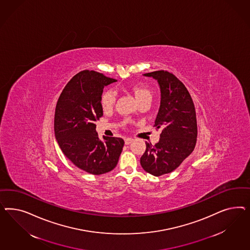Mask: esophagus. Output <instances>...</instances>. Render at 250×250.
Instances as JSON below:
<instances>
[{
  "instance_id": "34e87169",
  "label": "esophagus",
  "mask_w": 250,
  "mask_h": 250,
  "mask_svg": "<svg viewBox=\"0 0 250 250\" xmlns=\"http://www.w3.org/2000/svg\"><path fill=\"white\" fill-rule=\"evenodd\" d=\"M132 141H133V139L130 138V137L125 138V145H129L130 143H132Z\"/></svg>"
}]
</instances>
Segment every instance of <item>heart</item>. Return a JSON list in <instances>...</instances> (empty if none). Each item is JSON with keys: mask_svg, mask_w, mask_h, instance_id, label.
Masks as SVG:
<instances>
[{"mask_svg": "<svg viewBox=\"0 0 250 250\" xmlns=\"http://www.w3.org/2000/svg\"><path fill=\"white\" fill-rule=\"evenodd\" d=\"M132 90L138 103L147 99L151 100V91H149L148 88L143 84H136L133 87ZM115 99H116V92L114 90H107L104 91L102 95V100H101L103 108L104 110L112 108L115 103Z\"/></svg>", "mask_w": 250, "mask_h": 250, "instance_id": "obj_1", "label": "heart"}]
</instances>
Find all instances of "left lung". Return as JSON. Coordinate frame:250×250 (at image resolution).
Masks as SVG:
<instances>
[{
  "label": "left lung",
  "mask_w": 250,
  "mask_h": 250,
  "mask_svg": "<svg viewBox=\"0 0 250 250\" xmlns=\"http://www.w3.org/2000/svg\"><path fill=\"white\" fill-rule=\"evenodd\" d=\"M158 82L160 105L154 126L161 129L159 141L146 148L140 159L145 170L154 176L169 173L182 164L196 144L195 108L189 91L172 73L164 70L143 74Z\"/></svg>",
  "instance_id": "8db88e82"
}]
</instances>
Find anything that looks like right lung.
Masks as SVG:
<instances>
[{
    "mask_svg": "<svg viewBox=\"0 0 250 250\" xmlns=\"http://www.w3.org/2000/svg\"><path fill=\"white\" fill-rule=\"evenodd\" d=\"M117 82L93 70L76 74L58 100L54 131L61 150L75 166L91 174H104L118 163L125 141L99 138L96 120L103 116L104 88Z\"/></svg>",
    "mask_w": 250,
    "mask_h": 250,
    "instance_id": "right-lung-1",
    "label": "right lung"
}]
</instances>
